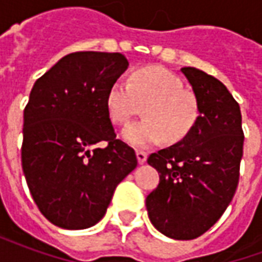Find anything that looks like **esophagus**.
Masks as SVG:
<instances>
[{"instance_id":"34e87169","label":"esophagus","mask_w":262,"mask_h":262,"mask_svg":"<svg viewBox=\"0 0 262 262\" xmlns=\"http://www.w3.org/2000/svg\"><path fill=\"white\" fill-rule=\"evenodd\" d=\"M136 156H137V161H139V164H143V163H146V160H147V153H146V151L137 150Z\"/></svg>"}]
</instances>
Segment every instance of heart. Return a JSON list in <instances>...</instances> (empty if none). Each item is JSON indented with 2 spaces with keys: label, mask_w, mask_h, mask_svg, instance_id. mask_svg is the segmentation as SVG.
I'll return each mask as SVG.
<instances>
[{
  "label": "heart",
  "mask_w": 262,
  "mask_h": 262,
  "mask_svg": "<svg viewBox=\"0 0 262 262\" xmlns=\"http://www.w3.org/2000/svg\"><path fill=\"white\" fill-rule=\"evenodd\" d=\"M142 120L126 126L122 137L135 147H148L163 139L168 144L181 142L192 132L199 105L192 92L184 90L181 78L163 67L135 71L130 81L118 78L109 86L106 109L116 125H125L142 111Z\"/></svg>",
  "instance_id": "b5f03b06"
}]
</instances>
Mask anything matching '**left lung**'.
Listing matches in <instances>:
<instances>
[{"instance_id": "obj_1", "label": "left lung", "mask_w": 262, "mask_h": 262, "mask_svg": "<svg viewBox=\"0 0 262 262\" xmlns=\"http://www.w3.org/2000/svg\"><path fill=\"white\" fill-rule=\"evenodd\" d=\"M199 105L192 132L184 140L148 156L160 174L146 198L153 226L174 240L202 236L220 219L236 192L244 133L240 106L217 78L182 67Z\"/></svg>"}]
</instances>
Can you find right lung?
<instances>
[{
	"label": "right lung",
	"mask_w": 262,
	"mask_h": 262,
	"mask_svg": "<svg viewBox=\"0 0 262 262\" xmlns=\"http://www.w3.org/2000/svg\"><path fill=\"white\" fill-rule=\"evenodd\" d=\"M120 53L75 52L37 78L24 111L22 170L42 214L67 230L102 219L118 187L136 168L135 150L116 139L109 86L127 69ZM107 143L97 148L98 142Z\"/></svg>",
	"instance_id": "1"
}]
</instances>
